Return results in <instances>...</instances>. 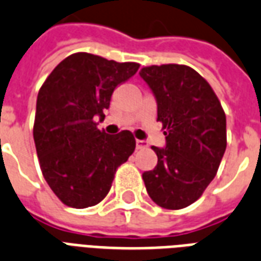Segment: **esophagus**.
<instances>
[{
  "label": "esophagus",
  "instance_id": "obj_1",
  "mask_svg": "<svg viewBox=\"0 0 261 261\" xmlns=\"http://www.w3.org/2000/svg\"><path fill=\"white\" fill-rule=\"evenodd\" d=\"M135 144H137V149H145L148 146V142L144 141V139H137L135 141Z\"/></svg>",
  "mask_w": 261,
  "mask_h": 261
}]
</instances>
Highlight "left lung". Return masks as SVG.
Here are the masks:
<instances>
[{"label":"left lung","instance_id":"8db88e82","mask_svg":"<svg viewBox=\"0 0 261 261\" xmlns=\"http://www.w3.org/2000/svg\"><path fill=\"white\" fill-rule=\"evenodd\" d=\"M139 76L157 102L166 146L152 149L157 166L142 174L153 201L182 210L200 198L226 150V115L205 79L188 65H152Z\"/></svg>","mask_w":261,"mask_h":261}]
</instances>
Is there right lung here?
<instances>
[{"instance_id": "right-lung-1", "label": "right lung", "mask_w": 261, "mask_h": 261, "mask_svg": "<svg viewBox=\"0 0 261 261\" xmlns=\"http://www.w3.org/2000/svg\"><path fill=\"white\" fill-rule=\"evenodd\" d=\"M90 53L68 56L38 93L34 142L43 178L61 202L87 208L102 201L117 167L135 149L130 131L109 135L97 128L113 90L138 71Z\"/></svg>"}]
</instances>
